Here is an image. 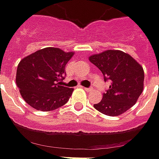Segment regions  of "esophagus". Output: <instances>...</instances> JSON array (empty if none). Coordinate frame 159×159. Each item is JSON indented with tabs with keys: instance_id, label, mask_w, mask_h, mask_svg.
<instances>
[{
	"instance_id": "34e87169",
	"label": "esophagus",
	"mask_w": 159,
	"mask_h": 159,
	"mask_svg": "<svg viewBox=\"0 0 159 159\" xmlns=\"http://www.w3.org/2000/svg\"><path fill=\"white\" fill-rule=\"evenodd\" d=\"M84 89L86 91H88V92H90V91H92L93 90V88H85V87H84Z\"/></svg>"
}]
</instances>
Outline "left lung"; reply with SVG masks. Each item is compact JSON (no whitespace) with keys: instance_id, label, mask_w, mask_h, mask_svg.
Segmentation results:
<instances>
[{"instance_id":"8db88e82","label":"left lung","mask_w":159,"mask_h":159,"mask_svg":"<svg viewBox=\"0 0 159 159\" xmlns=\"http://www.w3.org/2000/svg\"><path fill=\"white\" fill-rule=\"evenodd\" d=\"M89 60L100 69L104 80L111 82L94 108L108 116H118L130 109L143 90V67L129 53L120 50H107L90 55Z\"/></svg>"}]
</instances>
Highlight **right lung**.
Returning a JSON list of instances; mask_svg holds the SVG:
<instances>
[{"label":"right lung","instance_id":"1","mask_svg":"<svg viewBox=\"0 0 159 159\" xmlns=\"http://www.w3.org/2000/svg\"><path fill=\"white\" fill-rule=\"evenodd\" d=\"M74 52L57 47H46L21 60L16 83L21 96L38 111L49 112L64 106L74 89L61 84L66 75L65 66Z\"/></svg>","mask_w":159,"mask_h":159}]
</instances>
